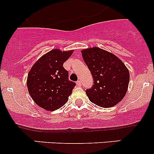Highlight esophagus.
Instances as JSON below:
<instances>
[{"label":"esophagus","instance_id":"esophagus-1","mask_svg":"<svg viewBox=\"0 0 154 154\" xmlns=\"http://www.w3.org/2000/svg\"><path fill=\"white\" fill-rule=\"evenodd\" d=\"M77 84L78 85V86H81V84H82V83H81V81H80V80H79L78 81H77Z\"/></svg>","mask_w":154,"mask_h":154}]
</instances>
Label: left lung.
Listing matches in <instances>:
<instances>
[{
  "label": "left lung",
  "instance_id": "left-lung-1",
  "mask_svg": "<svg viewBox=\"0 0 154 154\" xmlns=\"http://www.w3.org/2000/svg\"><path fill=\"white\" fill-rule=\"evenodd\" d=\"M81 53L94 79L93 86L86 91L90 101L104 108L118 104L128 89V68L115 54L100 48L83 49Z\"/></svg>",
  "mask_w": 154,
  "mask_h": 154
}]
</instances>
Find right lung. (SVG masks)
I'll use <instances>...</instances> for the list:
<instances>
[{
  "instance_id": "obj_1",
  "label": "right lung",
  "mask_w": 154,
  "mask_h": 154,
  "mask_svg": "<svg viewBox=\"0 0 154 154\" xmlns=\"http://www.w3.org/2000/svg\"><path fill=\"white\" fill-rule=\"evenodd\" d=\"M74 50L56 48L42 56L29 70L27 86L33 101L47 111H54L68 100L75 83L68 80L63 63Z\"/></svg>"
}]
</instances>
